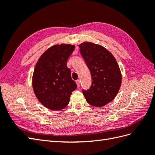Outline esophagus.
Wrapping results in <instances>:
<instances>
[{"label": "esophagus", "mask_w": 155, "mask_h": 155, "mask_svg": "<svg viewBox=\"0 0 155 155\" xmlns=\"http://www.w3.org/2000/svg\"><path fill=\"white\" fill-rule=\"evenodd\" d=\"M76 84H77V85H78V87H79V86H80V81L79 80H76Z\"/></svg>", "instance_id": "1"}]
</instances>
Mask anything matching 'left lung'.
Wrapping results in <instances>:
<instances>
[{
    "mask_svg": "<svg viewBox=\"0 0 155 155\" xmlns=\"http://www.w3.org/2000/svg\"><path fill=\"white\" fill-rule=\"evenodd\" d=\"M80 53L90 70L92 85L83 94L88 104L103 107L114 99L121 84V74L116 60L104 46L91 42L79 45Z\"/></svg>",
    "mask_w": 155,
    "mask_h": 155,
    "instance_id": "8db88e82",
    "label": "left lung"
}]
</instances>
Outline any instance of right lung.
Returning <instances> with one entry per match:
<instances>
[{
    "label": "right lung",
    "mask_w": 155,
    "mask_h": 155,
    "mask_svg": "<svg viewBox=\"0 0 155 155\" xmlns=\"http://www.w3.org/2000/svg\"><path fill=\"white\" fill-rule=\"evenodd\" d=\"M75 46L61 44L51 46L37 61L32 86L38 100L45 107L59 110L66 107L77 88L67 63Z\"/></svg>",
    "instance_id": "1"
}]
</instances>
